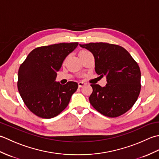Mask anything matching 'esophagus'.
<instances>
[{"instance_id":"34e87169","label":"esophagus","mask_w":159,"mask_h":159,"mask_svg":"<svg viewBox=\"0 0 159 159\" xmlns=\"http://www.w3.org/2000/svg\"><path fill=\"white\" fill-rule=\"evenodd\" d=\"M78 85H79V88H80V87H83V86H85V83H83V82H79V83H78Z\"/></svg>"}]
</instances>
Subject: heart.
<instances>
[{"label":"heart","instance_id":"1","mask_svg":"<svg viewBox=\"0 0 159 159\" xmlns=\"http://www.w3.org/2000/svg\"><path fill=\"white\" fill-rule=\"evenodd\" d=\"M88 51H87V50H81L79 53H85V52H87Z\"/></svg>","mask_w":159,"mask_h":159}]
</instances>
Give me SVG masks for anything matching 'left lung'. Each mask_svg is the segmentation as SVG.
I'll use <instances>...</instances> for the list:
<instances>
[{
    "mask_svg": "<svg viewBox=\"0 0 159 159\" xmlns=\"http://www.w3.org/2000/svg\"><path fill=\"white\" fill-rule=\"evenodd\" d=\"M93 54L96 72L106 76L105 87L92 84V107L107 117H116L130 110L141 91V71L137 63L120 46L96 42L80 44Z\"/></svg>",
    "mask_w": 159,
    "mask_h": 159,
    "instance_id": "8db88e82",
    "label": "left lung"
}]
</instances>
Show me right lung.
Returning a JSON list of instances; mask_svg holds the SVG:
<instances>
[{
    "label": "right lung",
    "mask_w": 159,
    "mask_h": 159,
    "mask_svg": "<svg viewBox=\"0 0 159 159\" xmlns=\"http://www.w3.org/2000/svg\"><path fill=\"white\" fill-rule=\"evenodd\" d=\"M79 43H59L38 47L29 54L18 70V89L24 102L35 116L50 119L68 105L78 83L56 82L66 57Z\"/></svg>",
    "instance_id": "1"
}]
</instances>
